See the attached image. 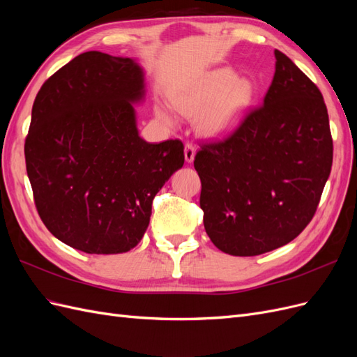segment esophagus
I'll return each mask as SVG.
<instances>
[{
	"label": "esophagus",
	"mask_w": 357,
	"mask_h": 357,
	"mask_svg": "<svg viewBox=\"0 0 357 357\" xmlns=\"http://www.w3.org/2000/svg\"><path fill=\"white\" fill-rule=\"evenodd\" d=\"M195 152H197V149L192 143L185 144V159H186V162H189V164H190V162H193V158H195Z\"/></svg>",
	"instance_id": "obj_1"
}]
</instances>
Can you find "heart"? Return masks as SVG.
I'll return each instance as SVG.
<instances>
[{
  "label": "heart",
  "mask_w": 357,
  "mask_h": 357,
  "mask_svg": "<svg viewBox=\"0 0 357 357\" xmlns=\"http://www.w3.org/2000/svg\"><path fill=\"white\" fill-rule=\"evenodd\" d=\"M252 98L250 82L235 77L231 68H218L178 91L174 102L189 114L199 113V128L204 134L223 135L241 122ZM156 114L164 121L169 119L162 105H156Z\"/></svg>",
  "instance_id": "1"
}]
</instances>
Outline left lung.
I'll return each instance as SVG.
<instances>
[{
  "label": "left lung",
  "mask_w": 357,
  "mask_h": 357,
  "mask_svg": "<svg viewBox=\"0 0 357 357\" xmlns=\"http://www.w3.org/2000/svg\"><path fill=\"white\" fill-rule=\"evenodd\" d=\"M264 104L220 142L202 143L204 228L219 250L257 256L290 243L311 222L331 174L333 144L321 92L284 53Z\"/></svg>",
  "instance_id": "1"
}]
</instances>
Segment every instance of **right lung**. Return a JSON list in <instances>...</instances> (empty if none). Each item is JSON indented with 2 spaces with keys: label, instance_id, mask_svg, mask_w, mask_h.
<instances>
[{
  "label": "right lung",
  "instance_id": "add662e5",
  "mask_svg": "<svg viewBox=\"0 0 357 357\" xmlns=\"http://www.w3.org/2000/svg\"><path fill=\"white\" fill-rule=\"evenodd\" d=\"M144 75L131 58L84 52L43 83L25 139L26 172L46 228L89 255L125 253L147 229L152 202L185 164L183 143H147L134 102Z\"/></svg>",
  "mask_w": 357,
  "mask_h": 357
}]
</instances>
